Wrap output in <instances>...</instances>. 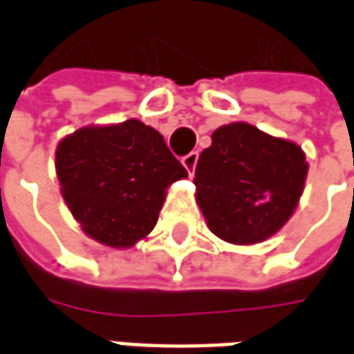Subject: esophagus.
I'll use <instances>...</instances> for the list:
<instances>
[{
  "mask_svg": "<svg viewBox=\"0 0 354 354\" xmlns=\"http://www.w3.org/2000/svg\"><path fill=\"white\" fill-rule=\"evenodd\" d=\"M197 159H199V153H197V151H192V153H187L184 159H182V165H184L185 169H187V172H189V174H193L195 165H197Z\"/></svg>",
  "mask_w": 354,
  "mask_h": 354,
  "instance_id": "obj_1",
  "label": "esophagus"
}]
</instances>
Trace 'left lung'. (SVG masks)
<instances>
[{"label": "left lung", "instance_id": "obj_1", "mask_svg": "<svg viewBox=\"0 0 354 354\" xmlns=\"http://www.w3.org/2000/svg\"><path fill=\"white\" fill-rule=\"evenodd\" d=\"M309 162L296 142L245 121L222 124L195 167V199L208 230L225 243H263L299 205Z\"/></svg>", "mask_w": 354, "mask_h": 354}]
</instances>
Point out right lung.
Instances as JSON below:
<instances>
[{"mask_svg":"<svg viewBox=\"0 0 354 354\" xmlns=\"http://www.w3.org/2000/svg\"><path fill=\"white\" fill-rule=\"evenodd\" d=\"M55 169L83 233L115 250L153 231L169 187L187 178L161 132L138 119L73 131L58 142Z\"/></svg>","mask_w":354,"mask_h":354,"instance_id":"1","label":"right lung"}]
</instances>
